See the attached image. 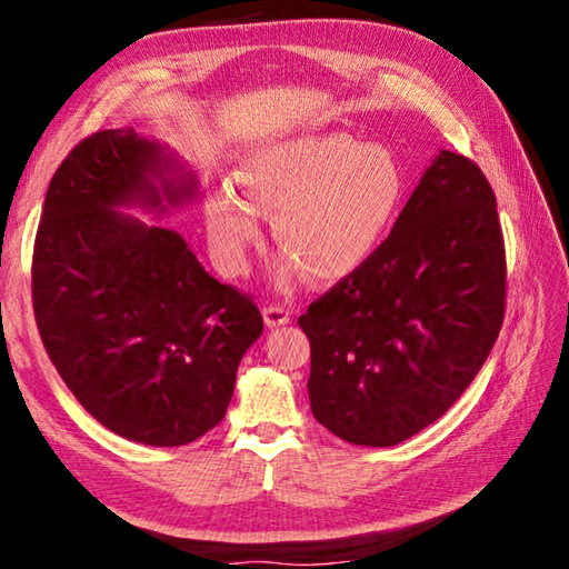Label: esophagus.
Listing matches in <instances>:
<instances>
[{
	"mask_svg": "<svg viewBox=\"0 0 569 569\" xmlns=\"http://www.w3.org/2000/svg\"><path fill=\"white\" fill-rule=\"evenodd\" d=\"M263 321L268 329H278V326H286L291 321V311H288L286 306H266L263 308Z\"/></svg>",
	"mask_w": 569,
	"mask_h": 569,
	"instance_id": "1",
	"label": "esophagus"
}]
</instances>
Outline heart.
Segmentation results:
<instances>
[{
	"mask_svg": "<svg viewBox=\"0 0 569 569\" xmlns=\"http://www.w3.org/2000/svg\"><path fill=\"white\" fill-rule=\"evenodd\" d=\"M243 190L223 180L206 200L208 236L228 268H240L273 213V238L286 253L278 278L303 271L336 283L361 268L387 236L403 196L393 152L349 132H301L250 150L240 162Z\"/></svg>",
	"mask_w": 569,
	"mask_h": 569,
	"instance_id": "heart-1",
	"label": "heart"
}]
</instances>
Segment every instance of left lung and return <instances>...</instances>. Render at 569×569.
Listing matches in <instances>:
<instances>
[{"label":"left lung","mask_w":569,"mask_h":569,"mask_svg":"<svg viewBox=\"0 0 569 569\" xmlns=\"http://www.w3.org/2000/svg\"><path fill=\"white\" fill-rule=\"evenodd\" d=\"M505 281L495 192L475 162L439 150L391 236L298 316L313 417L361 447L435 423L492 351Z\"/></svg>","instance_id":"1"}]
</instances>
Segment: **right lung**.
Masks as SVG:
<instances>
[{"label": "right lung", "mask_w": 569, "mask_h": 569, "mask_svg": "<svg viewBox=\"0 0 569 569\" xmlns=\"http://www.w3.org/2000/svg\"><path fill=\"white\" fill-rule=\"evenodd\" d=\"M196 196V172L168 146L102 130L57 168L34 240L47 353L102 427L148 447L213 429L263 333L256 303L218 283L178 230L124 213L160 220Z\"/></svg>", "instance_id": "1"}]
</instances>
